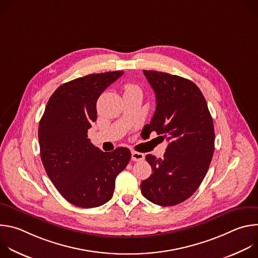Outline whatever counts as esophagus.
Listing matches in <instances>:
<instances>
[{
	"label": "esophagus",
	"mask_w": 258,
	"mask_h": 258,
	"mask_svg": "<svg viewBox=\"0 0 258 258\" xmlns=\"http://www.w3.org/2000/svg\"><path fill=\"white\" fill-rule=\"evenodd\" d=\"M144 159H145V155L143 153L136 152V151L132 152V160L133 161H142Z\"/></svg>",
	"instance_id": "obj_1"
}]
</instances>
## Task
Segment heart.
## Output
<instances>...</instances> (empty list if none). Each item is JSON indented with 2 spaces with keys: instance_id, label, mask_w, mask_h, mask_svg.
<instances>
[{
  "instance_id": "b5f03b06",
  "label": "heart",
  "mask_w": 258,
  "mask_h": 258,
  "mask_svg": "<svg viewBox=\"0 0 258 258\" xmlns=\"http://www.w3.org/2000/svg\"><path fill=\"white\" fill-rule=\"evenodd\" d=\"M135 90H139V88L135 85H132V84H126L124 86V91L125 92H131V91H135Z\"/></svg>"
}]
</instances>
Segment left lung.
<instances>
[{
  "label": "left lung",
  "mask_w": 258,
  "mask_h": 258,
  "mask_svg": "<svg viewBox=\"0 0 258 258\" xmlns=\"http://www.w3.org/2000/svg\"><path fill=\"white\" fill-rule=\"evenodd\" d=\"M144 75L156 96L147 132H156L168 145L163 158L146 156L153 173L141 182V191L154 204L173 206L190 198L206 175L214 152L213 121L193 82L154 70Z\"/></svg>",
  "instance_id": "obj_1"
}]
</instances>
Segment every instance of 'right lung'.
Instances as JSON below:
<instances>
[{"label": "right lung", "instance_id": "add662e5", "mask_svg": "<svg viewBox=\"0 0 258 258\" xmlns=\"http://www.w3.org/2000/svg\"><path fill=\"white\" fill-rule=\"evenodd\" d=\"M122 75L120 70L96 73L61 85L40 121L46 172L58 192L82 208L98 207L111 199L115 178L132 156L124 147L103 152L88 139V130L97 119L98 98Z\"/></svg>", "mask_w": 258, "mask_h": 258}]
</instances>
